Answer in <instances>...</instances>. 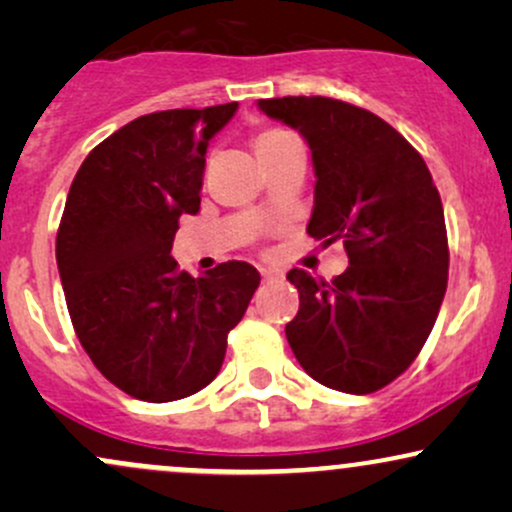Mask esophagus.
Returning <instances> with one entry per match:
<instances>
[{
    "label": "esophagus",
    "mask_w": 512,
    "mask_h": 512,
    "mask_svg": "<svg viewBox=\"0 0 512 512\" xmlns=\"http://www.w3.org/2000/svg\"><path fill=\"white\" fill-rule=\"evenodd\" d=\"M262 274V281H272V279H279V272H274V269H260Z\"/></svg>",
    "instance_id": "obj_1"
}]
</instances>
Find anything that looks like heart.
I'll list each match as a JSON object with an SVG mask.
<instances>
[{
	"mask_svg": "<svg viewBox=\"0 0 512 512\" xmlns=\"http://www.w3.org/2000/svg\"><path fill=\"white\" fill-rule=\"evenodd\" d=\"M293 134L289 132V129H281V127H264L260 129V132L252 134V146H255L257 156H269L274 154L276 149H281L284 144L293 142Z\"/></svg>",
	"mask_w": 512,
	"mask_h": 512,
	"instance_id": "heart-1",
	"label": "heart"
}]
</instances>
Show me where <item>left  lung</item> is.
<instances>
[{
	"mask_svg": "<svg viewBox=\"0 0 512 512\" xmlns=\"http://www.w3.org/2000/svg\"><path fill=\"white\" fill-rule=\"evenodd\" d=\"M313 151L308 236L344 240L349 267L286 279L301 308L286 325L310 378L349 395L383 390L424 349L448 289V231L426 161L383 117L325 96L264 98Z\"/></svg>",
	"mask_w": 512,
	"mask_h": 512,
	"instance_id": "8db88e82",
	"label": "left lung"
}]
</instances>
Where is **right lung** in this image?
Returning <instances> with one entry per match:
<instances>
[{
    "label": "right lung",
    "instance_id": "1",
    "mask_svg": "<svg viewBox=\"0 0 512 512\" xmlns=\"http://www.w3.org/2000/svg\"><path fill=\"white\" fill-rule=\"evenodd\" d=\"M236 110L137 117L86 156L69 187L55 252L74 332L93 366L142 402L207 387L260 286L248 262L190 276L170 257L180 216L202 202L209 139Z\"/></svg>",
    "mask_w": 512,
    "mask_h": 512
}]
</instances>
